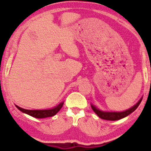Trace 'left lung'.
Wrapping results in <instances>:
<instances>
[{
    "mask_svg": "<svg viewBox=\"0 0 151 151\" xmlns=\"http://www.w3.org/2000/svg\"><path fill=\"white\" fill-rule=\"evenodd\" d=\"M142 99L143 97L141 98V99L139 100L134 106H133L131 108H130L127 110L124 111H120V112H116V111H104L100 110L96 108L95 106H93L92 104H91V109H93V111L96 113V115L98 116L99 117L101 118L102 119H104V120H108V121H116L119 120V119H123V118H125L127 116H129V114H131L132 112L134 111L136 109L138 108V106H139L140 104L142 101Z\"/></svg>",
    "mask_w": 151,
    "mask_h": 151,
    "instance_id": "8db88e82",
    "label": "left lung"
}]
</instances>
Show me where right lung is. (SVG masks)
Here are the masks:
<instances>
[{
  "mask_svg": "<svg viewBox=\"0 0 151 151\" xmlns=\"http://www.w3.org/2000/svg\"><path fill=\"white\" fill-rule=\"evenodd\" d=\"M63 104L64 102H61V103H60L58 106H55L52 109H43V110H27V109H22L17 105H15V106L20 111H22V113L28 114V115L37 118V119H43V118L50 117L55 116L62 109Z\"/></svg>",
  "mask_w": 151,
  "mask_h": 151,
  "instance_id": "1",
  "label": "right lung"
}]
</instances>
